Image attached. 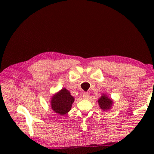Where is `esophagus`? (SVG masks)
<instances>
[{
	"mask_svg": "<svg viewBox=\"0 0 154 154\" xmlns=\"http://www.w3.org/2000/svg\"><path fill=\"white\" fill-rule=\"evenodd\" d=\"M89 97H90V94L89 93H84L83 94V97L85 99H89Z\"/></svg>",
	"mask_w": 154,
	"mask_h": 154,
	"instance_id": "34e87169",
	"label": "esophagus"
}]
</instances>
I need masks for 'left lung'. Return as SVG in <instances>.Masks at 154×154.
Listing matches in <instances>:
<instances>
[{"label": "left lung", "mask_w": 154, "mask_h": 154, "mask_svg": "<svg viewBox=\"0 0 154 154\" xmlns=\"http://www.w3.org/2000/svg\"><path fill=\"white\" fill-rule=\"evenodd\" d=\"M98 103H99V106L103 110H108L111 109L112 105L113 100L109 99L105 94H103L102 96L99 98L98 100Z\"/></svg>", "instance_id": "1"}]
</instances>
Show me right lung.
Returning <instances> with one entry per match:
<instances>
[{
    "instance_id": "1",
    "label": "right lung",
    "mask_w": 154,
    "mask_h": 154,
    "mask_svg": "<svg viewBox=\"0 0 154 154\" xmlns=\"http://www.w3.org/2000/svg\"><path fill=\"white\" fill-rule=\"evenodd\" d=\"M74 99V97L71 95L69 91L63 88L52 97L51 109L55 112L60 115H64L69 112Z\"/></svg>"
}]
</instances>
